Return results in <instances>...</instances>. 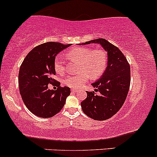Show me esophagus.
I'll return each mask as SVG.
<instances>
[{
	"instance_id": "obj_1",
	"label": "esophagus",
	"mask_w": 157,
	"mask_h": 157,
	"mask_svg": "<svg viewBox=\"0 0 157 157\" xmlns=\"http://www.w3.org/2000/svg\"><path fill=\"white\" fill-rule=\"evenodd\" d=\"M72 93H75V92H78V90H75V89H72Z\"/></svg>"
}]
</instances>
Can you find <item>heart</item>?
<instances>
[{
  "instance_id": "b5f03b06",
  "label": "heart",
  "mask_w": 157,
  "mask_h": 157,
  "mask_svg": "<svg viewBox=\"0 0 157 157\" xmlns=\"http://www.w3.org/2000/svg\"><path fill=\"white\" fill-rule=\"evenodd\" d=\"M67 58L78 61V72L75 75H69L63 80L68 87L77 89L82 87L88 80L97 78L105 72L108 64L107 53L102 48L92 49L89 47H75L66 52ZM54 68L58 74L65 71L64 62L61 57H56L54 62Z\"/></svg>"
}]
</instances>
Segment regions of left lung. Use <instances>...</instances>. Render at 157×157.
Returning a JSON list of instances; mask_svg holds the SVG:
<instances>
[{"label":"left lung","instance_id":"obj_1","mask_svg":"<svg viewBox=\"0 0 157 157\" xmlns=\"http://www.w3.org/2000/svg\"><path fill=\"white\" fill-rule=\"evenodd\" d=\"M98 43L107 52L106 70L97 82L92 84L94 91H87L81 102L86 115L96 121H105L116 114L125 102L130 85V67L122 52L105 39H96L82 44Z\"/></svg>","mask_w":157,"mask_h":157}]
</instances>
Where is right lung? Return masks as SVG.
Segmentation results:
<instances>
[{"instance_id": "add662e5", "label": "right lung", "mask_w": 157, "mask_h": 157, "mask_svg": "<svg viewBox=\"0 0 157 157\" xmlns=\"http://www.w3.org/2000/svg\"><path fill=\"white\" fill-rule=\"evenodd\" d=\"M70 44L48 42L35 47L25 57L18 72L19 91L25 105L30 112L43 118H48L63 109L70 94L68 87L48 89V84L55 82L54 62L56 55Z\"/></svg>"}]
</instances>
